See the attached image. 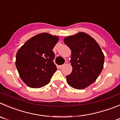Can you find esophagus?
<instances>
[{
  "label": "esophagus",
  "instance_id": "esophagus-1",
  "mask_svg": "<svg viewBox=\"0 0 120 120\" xmlns=\"http://www.w3.org/2000/svg\"><path fill=\"white\" fill-rule=\"evenodd\" d=\"M64 66V65H61L58 66V68H59V69H61V68H62V67H63Z\"/></svg>",
  "mask_w": 120,
  "mask_h": 120
}]
</instances>
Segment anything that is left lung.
Listing matches in <instances>:
<instances>
[{"mask_svg": "<svg viewBox=\"0 0 120 120\" xmlns=\"http://www.w3.org/2000/svg\"><path fill=\"white\" fill-rule=\"evenodd\" d=\"M64 41L71 50L72 71L66 76L67 83L77 90L85 88L96 81L103 69V52L96 41L84 32L67 36Z\"/></svg>", "mask_w": 120, "mask_h": 120, "instance_id": "obj_1", "label": "left lung"}]
</instances>
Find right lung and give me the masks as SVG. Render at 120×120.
Returning a JSON list of instances; mask_svg holds the SVG:
<instances>
[{
	"instance_id": "right-lung-1",
	"label": "right lung",
	"mask_w": 120,
	"mask_h": 120,
	"mask_svg": "<svg viewBox=\"0 0 120 120\" xmlns=\"http://www.w3.org/2000/svg\"><path fill=\"white\" fill-rule=\"evenodd\" d=\"M58 40V36L42 33L29 39L18 51L16 67L20 78L28 86L38 88L51 81L57 69L52 49Z\"/></svg>"
}]
</instances>
